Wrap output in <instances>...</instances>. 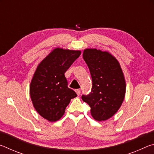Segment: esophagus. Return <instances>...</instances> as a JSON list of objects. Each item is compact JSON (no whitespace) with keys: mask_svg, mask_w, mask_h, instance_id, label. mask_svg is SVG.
Returning <instances> with one entry per match:
<instances>
[{"mask_svg":"<svg viewBox=\"0 0 154 154\" xmlns=\"http://www.w3.org/2000/svg\"><path fill=\"white\" fill-rule=\"evenodd\" d=\"M75 92H76L78 96H79V95H80V93H81V90H79V89H77V90H75Z\"/></svg>","mask_w":154,"mask_h":154,"instance_id":"obj_1","label":"esophagus"}]
</instances>
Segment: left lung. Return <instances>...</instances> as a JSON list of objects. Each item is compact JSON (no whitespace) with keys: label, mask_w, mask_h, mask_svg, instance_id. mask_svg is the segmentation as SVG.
<instances>
[{"label":"left lung","mask_w":154,"mask_h":154,"mask_svg":"<svg viewBox=\"0 0 154 154\" xmlns=\"http://www.w3.org/2000/svg\"><path fill=\"white\" fill-rule=\"evenodd\" d=\"M83 58L89 68L92 88L82 98L90 106L97 121L111 118L120 108L126 93V82L119 62L107 51L85 49Z\"/></svg>","instance_id":"1"}]
</instances>
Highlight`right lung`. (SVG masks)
Returning <instances> with one entry per match:
<instances>
[{
    "instance_id": "obj_1",
    "label": "right lung",
    "mask_w": 154,
    "mask_h": 154,
    "mask_svg": "<svg viewBox=\"0 0 154 154\" xmlns=\"http://www.w3.org/2000/svg\"><path fill=\"white\" fill-rule=\"evenodd\" d=\"M81 51L56 48L36 68L30 85L33 106L41 116L56 122L64 114L65 109L77 94L68 87L64 73Z\"/></svg>"
}]
</instances>
